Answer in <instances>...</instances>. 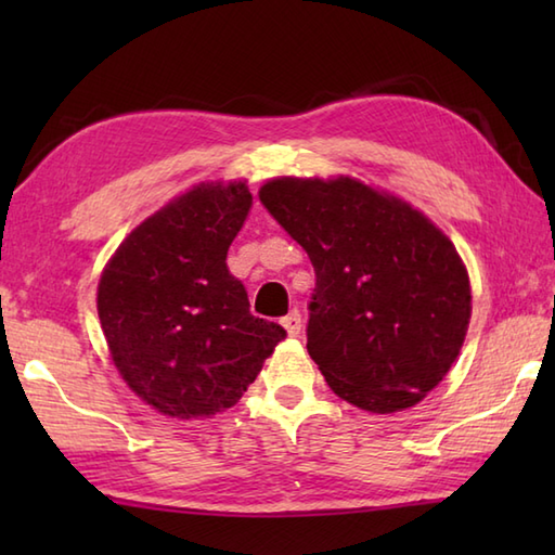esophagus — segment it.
<instances>
[{
    "mask_svg": "<svg viewBox=\"0 0 555 555\" xmlns=\"http://www.w3.org/2000/svg\"><path fill=\"white\" fill-rule=\"evenodd\" d=\"M281 324H284L288 336H298V334H300V326H302L300 312H298V310H291V312L284 317V320H281Z\"/></svg>",
    "mask_w": 555,
    "mask_h": 555,
    "instance_id": "esophagus-1",
    "label": "esophagus"
}]
</instances>
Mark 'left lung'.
Segmentation results:
<instances>
[{
	"mask_svg": "<svg viewBox=\"0 0 555 555\" xmlns=\"http://www.w3.org/2000/svg\"><path fill=\"white\" fill-rule=\"evenodd\" d=\"M259 199L314 267L308 352L328 388L376 415L420 403L473 314L455 245L403 199L348 176H284Z\"/></svg>",
	"mask_w": 555,
	"mask_h": 555,
	"instance_id": "1",
	"label": "left lung"
}]
</instances>
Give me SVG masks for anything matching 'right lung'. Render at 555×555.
Segmentation results:
<instances>
[{"label":"right lung","mask_w":555,"mask_h":555,"mask_svg":"<svg viewBox=\"0 0 555 555\" xmlns=\"http://www.w3.org/2000/svg\"><path fill=\"white\" fill-rule=\"evenodd\" d=\"M253 195L199 183L145 219L102 271L98 314L116 370L162 415L211 417L235 405L286 328L250 312L227 267Z\"/></svg>","instance_id":"1"}]
</instances>
